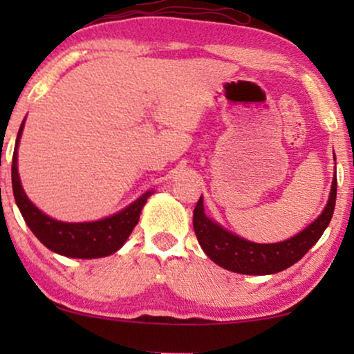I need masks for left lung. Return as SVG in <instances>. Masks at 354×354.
Here are the masks:
<instances>
[{
    "label": "left lung",
    "instance_id": "left-lung-1",
    "mask_svg": "<svg viewBox=\"0 0 354 354\" xmlns=\"http://www.w3.org/2000/svg\"><path fill=\"white\" fill-rule=\"evenodd\" d=\"M337 200V172L333 176L330 196L324 211L306 229L292 239L279 243H253L241 236L225 230L205 214L203 196L198 200L193 211V229L201 248L207 258L217 266L236 274L269 275L298 263L321 239L324 230L330 224Z\"/></svg>",
    "mask_w": 354,
    "mask_h": 354
}]
</instances>
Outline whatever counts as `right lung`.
I'll return each instance as SVG.
<instances>
[{"instance_id": "add662e5", "label": "right lung", "mask_w": 354, "mask_h": 354, "mask_svg": "<svg viewBox=\"0 0 354 354\" xmlns=\"http://www.w3.org/2000/svg\"><path fill=\"white\" fill-rule=\"evenodd\" d=\"M26 120L19 129L16 147L12 156V192L16 198L17 207L33 235L51 250L53 253L67 256V258L93 259L103 258L118 251L129 235L132 234L135 225L138 224L140 212L145 203L153 195V190L143 193L132 205L124 207L115 214L93 222H62L46 216L28 200L24 192L21 178L17 172V148L21 142L22 130Z\"/></svg>"}]
</instances>
